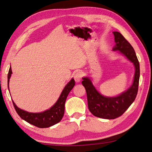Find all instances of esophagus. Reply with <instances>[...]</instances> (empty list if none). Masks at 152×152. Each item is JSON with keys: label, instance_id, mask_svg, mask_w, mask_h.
<instances>
[{"label": "esophagus", "instance_id": "34e87169", "mask_svg": "<svg viewBox=\"0 0 152 152\" xmlns=\"http://www.w3.org/2000/svg\"><path fill=\"white\" fill-rule=\"evenodd\" d=\"M82 76H83V74H82V72H77L76 73H75L74 74V80H75V81L77 82H80V80H82Z\"/></svg>", "mask_w": 152, "mask_h": 152}]
</instances>
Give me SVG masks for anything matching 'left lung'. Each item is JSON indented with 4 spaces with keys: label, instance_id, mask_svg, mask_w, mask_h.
Masks as SVG:
<instances>
[{
    "label": "left lung",
    "instance_id": "1",
    "mask_svg": "<svg viewBox=\"0 0 152 152\" xmlns=\"http://www.w3.org/2000/svg\"><path fill=\"white\" fill-rule=\"evenodd\" d=\"M116 43L114 50H120L134 63L135 72L133 84L129 89L117 97L103 96L94 87L88 78H84L82 82L86 91L88 109L96 117L104 119H115L122 115L134 102L138 91L140 80V63L134 48L119 32H114Z\"/></svg>",
    "mask_w": 152,
    "mask_h": 152
}]
</instances>
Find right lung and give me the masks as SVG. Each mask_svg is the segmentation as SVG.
<instances>
[{"instance_id": "add662e5", "label": "right lung", "mask_w": 152, "mask_h": 152, "mask_svg": "<svg viewBox=\"0 0 152 152\" xmlns=\"http://www.w3.org/2000/svg\"><path fill=\"white\" fill-rule=\"evenodd\" d=\"M11 74H12V70H11V68H10L9 74H8V85H9ZM74 85H75V81L74 79H72L70 82L66 86L64 89L63 90L56 103L50 109L46 110L45 112L41 113H29L18 108L12 101L13 106L19 116L22 119L25 120L26 122L40 128H48V127L58 123L62 119L64 114L66 100L69 92L72 89Z\"/></svg>"}]
</instances>
